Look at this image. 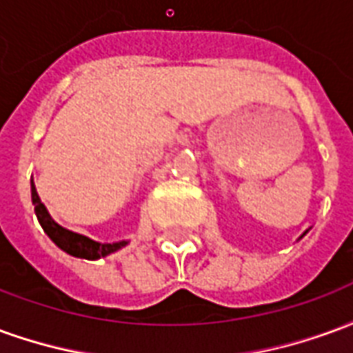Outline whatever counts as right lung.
<instances>
[{
	"label": "right lung",
	"instance_id": "obj_1",
	"mask_svg": "<svg viewBox=\"0 0 353 353\" xmlns=\"http://www.w3.org/2000/svg\"><path fill=\"white\" fill-rule=\"evenodd\" d=\"M32 204H34L35 215H37V221L41 223L43 230L47 232V236L54 242V244L64 250L65 253H70L73 257H81V259H100V257H105L109 253L121 250L128 242H115V244H101V242H96V240H90L88 236H83V234H77L73 230L64 229L62 225H58L52 217L47 212V208L39 199V194L35 191V185L32 181Z\"/></svg>",
	"mask_w": 353,
	"mask_h": 353
}]
</instances>
